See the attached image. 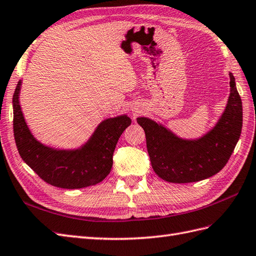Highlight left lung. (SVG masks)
<instances>
[{"label":"left lung","mask_w":256,"mask_h":256,"mask_svg":"<svg viewBox=\"0 0 256 256\" xmlns=\"http://www.w3.org/2000/svg\"><path fill=\"white\" fill-rule=\"evenodd\" d=\"M224 114L208 134L186 140L147 118L137 122L145 130L147 150L156 174L170 182H194L211 178L226 166L242 128V102L232 74Z\"/></svg>","instance_id":"8db88e82"}]
</instances>
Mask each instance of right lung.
Instances as JSON below:
<instances>
[{
  "instance_id": "add662e5",
  "label": "right lung",
  "mask_w": 256,
  "mask_h": 256,
  "mask_svg": "<svg viewBox=\"0 0 256 256\" xmlns=\"http://www.w3.org/2000/svg\"><path fill=\"white\" fill-rule=\"evenodd\" d=\"M20 85L19 81L12 96V128L22 159L44 182L60 188H84L104 180L112 168L116 142L132 122L130 118L120 116L102 121L81 149L56 150L42 145L30 133L19 104Z\"/></svg>"
}]
</instances>
